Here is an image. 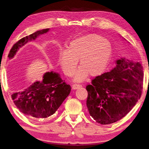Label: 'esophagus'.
Here are the masks:
<instances>
[{"mask_svg":"<svg viewBox=\"0 0 149 149\" xmlns=\"http://www.w3.org/2000/svg\"><path fill=\"white\" fill-rule=\"evenodd\" d=\"M81 87V85L80 84H73L72 85V89H77L78 88H80Z\"/></svg>","mask_w":149,"mask_h":149,"instance_id":"34e87169","label":"esophagus"}]
</instances>
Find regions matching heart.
<instances>
[{
	"label": "heart",
	"mask_w": 149,
	"mask_h": 149,
	"mask_svg": "<svg viewBox=\"0 0 149 149\" xmlns=\"http://www.w3.org/2000/svg\"><path fill=\"white\" fill-rule=\"evenodd\" d=\"M112 48L107 39L97 34H87L72 40L68 49L59 52L58 62L68 77H72L78 65L81 67L74 76L76 81L97 77L103 72L110 61Z\"/></svg>",
	"instance_id": "obj_1"
}]
</instances>
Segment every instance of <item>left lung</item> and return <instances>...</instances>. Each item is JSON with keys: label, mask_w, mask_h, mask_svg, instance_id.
<instances>
[{"label": "left lung", "mask_w": 149, "mask_h": 149, "mask_svg": "<svg viewBox=\"0 0 149 149\" xmlns=\"http://www.w3.org/2000/svg\"><path fill=\"white\" fill-rule=\"evenodd\" d=\"M110 72L97 76L86 86L87 107L97 123L110 124L120 120L140 100L143 89V67L140 62L117 60Z\"/></svg>", "instance_id": "obj_1"}]
</instances>
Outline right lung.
Segmentation results:
<instances>
[{
	"instance_id": "obj_1",
	"label": "right lung",
	"mask_w": 149,
	"mask_h": 149,
	"mask_svg": "<svg viewBox=\"0 0 149 149\" xmlns=\"http://www.w3.org/2000/svg\"><path fill=\"white\" fill-rule=\"evenodd\" d=\"M48 31L49 29H42L19 39L13 46L8 57L12 58L22 46ZM71 90V86L62 80L58 74L51 71L46 72L42 81L35 82L24 91L13 92L11 98L22 113L39 119L54 114Z\"/></svg>"
}]
</instances>
